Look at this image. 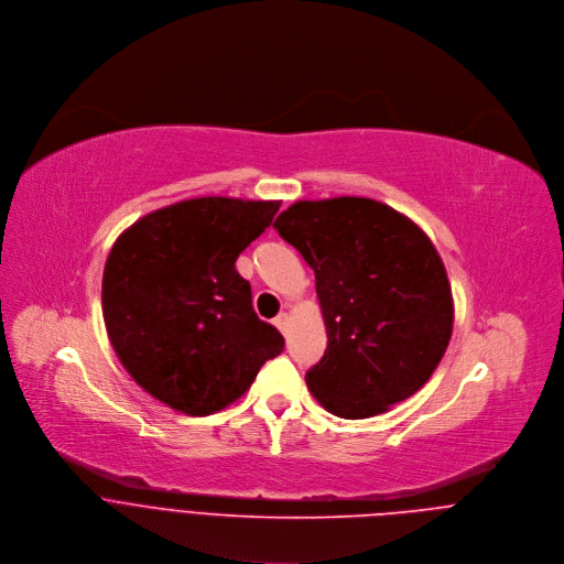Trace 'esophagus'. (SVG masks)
Masks as SVG:
<instances>
[{
    "label": "esophagus",
    "mask_w": 564,
    "mask_h": 564,
    "mask_svg": "<svg viewBox=\"0 0 564 564\" xmlns=\"http://www.w3.org/2000/svg\"><path fill=\"white\" fill-rule=\"evenodd\" d=\"M286 322H289V313H284V311H282L280 315H275V319H273V324H275L282 333L286 330Z\"/></svg>",
    "instance_id": "34e87169"
}]
</instances>
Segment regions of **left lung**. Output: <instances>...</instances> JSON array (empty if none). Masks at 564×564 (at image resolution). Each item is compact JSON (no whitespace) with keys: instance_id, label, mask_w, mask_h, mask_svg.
Instances as JSON below:
<instances>
[{"instance_id":"1","label":"left lung","mask_w":564,"mask_h":564,"mask_svg":"<svg viewBox=\"0 0 564 564\" xmlns=\"http://www.w3.org/2000/svg\"><path fill=\"white\" fill-rule=\"evenodd\" d=\"M273 229L315 273L328 340L306 371L317 402L360 420L413 395L454 328L452 286L431 240L369 197L295 202Z\"/></svg>"}]
</instances>
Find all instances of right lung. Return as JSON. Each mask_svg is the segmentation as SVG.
<instances>
[{"mask_svg":"<svg viewBox=\"0 0 564 564\" xmlns=\"http://www.w3.org/2000/svg\"><path fill=\"white\" fill-rule=\"evenodd\" d=\"M280 202L195 197L138 219L112 245L104 322L120 362L155 400L188 415L236 402L284 349L262 322L238 256Z\"/></svg>","mask_w":564,"mask_h":564,"instance_id":"1","label":"right lung"}]
</instances>
